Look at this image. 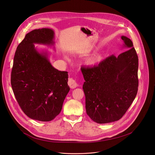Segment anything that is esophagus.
Masks as SVG:
<instances>
[{"label": "esophagus", "mask_w": 155, "mask_h": 155, "mask_svg": "<svg viewBox=\"0 0 155 155\" xmlns=\"http://www.w3.org/2000/svg\"><path fill=\"white\" fill-rule=\"evenodd\" d=\"M68 84L69 86L72 88V89H74V88H75L78 86V83L77 82V81L72 78L69 79L68 81Z\"/></svg>", "instance_id": "obj_1"}]
</instances>
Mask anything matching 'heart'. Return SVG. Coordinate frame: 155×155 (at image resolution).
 Returning a JSON list of instances; mask_svg holds the SVG:
<instances>
[{
    "mask_svg": "<svg viewBox=\"0 0 155 155\" xmlns=\"http://www.w3.org/2000/svg\"><path fill=\"white\" fill-rule=\"evenodd\" d=\"M97 62V61L96 60H95V59H93V60H92L91 61H90V64H94L96 62Z\"/></svg>",
    "mask_w": 155,
    "mask_h": 155,
    "instance_id": "obj_1",
    "label": "heart"
}]
</instances>
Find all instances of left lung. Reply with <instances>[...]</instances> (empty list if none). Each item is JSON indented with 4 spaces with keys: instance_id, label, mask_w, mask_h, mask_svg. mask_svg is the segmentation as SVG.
<instances>
[{
    "instance_id": "obj_1",
    "label": "left lung",
    "mask_w": 155,
    "mask_h": 155,
    "mask_svg": "<svg viewBox=\"0 0 155 155\" xmlns=\"http://www.w3.org/2000/svg\"><path fill=\"white\" fill-rule=\"evenodd\" d=\"M126 51L112 55L92 68H81L85 81L87 115L104 124L121 119L134 101L138 91V56L130 38L121 36Z\"/></svg>"
}]
</instances>
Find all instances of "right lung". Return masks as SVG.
I'll return each instance as SVG.
<instances>
[{
    "mask_svg": "<svg viewBox=\"0 0 155 155\" xmlns=\"http://www.w3.org/2000/svg\"><path fill=\"white\" fill-rule=\"evenodd\" d=\"M53 29L42 28L27 34L17 47L11 74L15 98L30 118L50 121L58 115L68 94V72L54 68L46 52L39 53L34 43H54Z\"/></svg>",
    "mask_w": 155,
    "mask_h": 155,
    "instance_id": "obj_1",
    "label": "right lung"
}]
</instances>
